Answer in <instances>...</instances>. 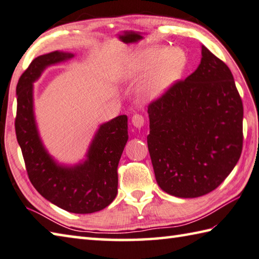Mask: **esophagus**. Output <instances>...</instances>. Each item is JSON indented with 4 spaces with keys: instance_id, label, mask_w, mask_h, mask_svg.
Instances as JSON below:
<instances>
[{
    "instance_id": "obj_1",
    "label": "esophagus",
    "mask_w": 259,
    "mask_h": 259,
    "mask_svg": "<svg viewBox=\"0 0 259 259\" xmlns=\"http://www.w3.org/2000/svg\"><path fill=\"white\" fill-rule=\"evenodd\" d=\"M131 122H133L135 128L140 129L144 125V122H145L144 116L140 114H135L133 117H131Z\"/></svg>"
}]
</instances>
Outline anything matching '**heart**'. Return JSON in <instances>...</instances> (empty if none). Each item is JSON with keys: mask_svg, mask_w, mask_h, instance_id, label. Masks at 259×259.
Wrapping results in <instances>:
<instances>
[{"mask_svg": "<svg viewBox=\"0 0 259 259\" xmlns=\"http://www.w3.org/2000/svg\"><path fill=\"white\" fill-rule=\"evenodd\" d=\"M187 65V54L181 48L164 46L145 49L129 54L122 61L119 79L123 82L145 77L138 88L139 96L147 101L162 97L173 87Z\"/></svg>", "mask_w": 259, "mask_h": 259, "instance_id": "obj_1", "label": "heart"}]
</instances>
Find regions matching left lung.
<instances>
[{"instance_id":"left-lung-1","label":"left lung","mask_w":259,"mask_h":259,"mask_svg":"<svg viewBox=\"0 0 259 259\" xmlns=\"http://www.w3.org/2000/svg\"><path fill=\"white\" fill-rule=\"evenodd\" d=\"M157 185L179 198L216 189L240 158L243 107L231 71L201 45L194 73L148 106Z\"/></svg>"}]
</instances>
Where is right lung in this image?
Listing matches in <instances>:
<instances>
[{"label":"right lung","instance_id":"obj_1","mask_svg":"<svg viewBox=\"0 0 259 259\" xmlns=\"http://www.w3.org/2000/svg\"><path fill=\"white\" fill-rule=\"evenodd\" d=\"M74 58L54 51L29 64L17 84L16 135L29 180L35 189L70 213L102 210L117 194V164L128 142V117L119 115L102 123L94 135L86 156L73 165L59 163L45 148L34 111V82L46 68Z\"/></svg>","mask_w":259,"mask_h":259}]
</instances>
